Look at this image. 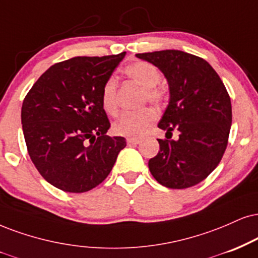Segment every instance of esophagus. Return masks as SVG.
<instances>
[{
    "instance_id": "esophagus-1",
    "label": "esophagus",
    "mask_w": 258,
    "mask_h": 258,
    "mask_svg": "<svg viewBox=\"0 0 258 258\" xmlns=\"http://www.w3.org/2000/svg\"><path fill=\"white\" fill-rule=\"evenodd\" d=\"M140 142H141V139H139V138H128L126 139V144L128 145H139Z\"/></svg>"
}]
</instances>
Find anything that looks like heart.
Masks as SVG:
<instances>
[{
	"label": "heart",
	"mask_w": 258,
	"mask_h": 258,
	"mask_svg": "<svg viewBox=\"0 0 258 258\" xmlns=\"http://www.w3.org/2000/svg\"><path fill=\"white\" fill-rule=\"evenodd\" d=\"M124 75L136 84L144 87V100L160 106L167 98V91L163 85L159 84L161 72L157 66L147 61H136L125 66L123 69ZM101 106L110 116L118 113L117 103V81L114 78H109L104 82L100 93ZM157 119V113L152 107H145L135 112L124 113L113 124V132L117 135L125 138H135L142 135L148 130Z\"/></svg>",
	"instance_id": "heart-1"
}]
</instances>
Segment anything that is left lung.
Returning <instances> with one entry per match:
<instances>
[{
    "label": "left lung",
    "instance_id": "left-lung-1",
    "mask_svg": "<svg viewBox=\"0 0 258 258\" xmlns=\"http://www.w3.org/2000/svg\"><path fill=\"white\" fill-rule=\"evenodd\" d=\"M167 79L170 103L158 126L179 132L177 141L158 139L160 151L148 167L161 185L194 186L211 174L226 151L232 124L231 98L206 59L179 50L136 53Z\"/></svg>",
    "mask_w": 258,
    "mask_h": 258
}]
</instances>
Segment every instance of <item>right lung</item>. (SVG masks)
<instances>
[{
    "mask_svg": "<svg viewBox=\"0 0 258 258\" xmlns=\"http://www.w3.org/2000/svg\"><path fill=\"white\" fill-rule=\"evenodd\" d=\"M125 52L74 57L50 67L21 107L28 154L44 179L67 192H85L109 176L125 139L110 128L100 101L104 82Z\"/></svg>",
    "mask_w": 258,
    "mask_h": 258,
    "instance_id": "right-lung-1",
    "label": "right lung"
}]
</instances>
